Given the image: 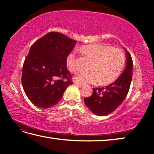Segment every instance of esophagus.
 <instances>
[{"instance_id": "34e87169", "label": "esophagus", "mask_w": 154, "mask_h": 154, "mask_svg": "<svg viewBox=\"0 0 154 154\" xmlns=\"http://www.w3.org/2000/svg\"><path fill=\"white\" fill-rule=\"evenodd\" d=\"M76 85L77 86H79L80 87H84V85L83 84H81V83H76Z\"/></svg>"}]
</instances>
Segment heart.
Segmentation results:
<instances>
[{"instance_id": "1", "label": "heart", "mask_w": 154, "mask_h": 154, "mask_svg": "<svg viewBox=\"0 0 154 154\" xmlns=\"http://www.w3.org/2000/svg\"><path fill=\"white\" fill-rule=\"evenodd\" d=\"M81 51L87 57L94 61L90 69V73H81L75 78V81L81 84L98 83L108 85L114 82L122 73L126 63V56L122 50L113 48L110 45L94 44L85 45ZM66 65L70 72L77 73L79 71L74 53L66 58Z\"/></svg>"}]
</instances>
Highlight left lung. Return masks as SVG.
Returning a JSON list of instances; mask_svg holds the SVG:
<instances>
[{"label":"left lung","mask_w":154,"mask_h":154,"mask_svg":"<svg viewBox=\"0 0 154 154\" xmlns=\"http://www.w3.org/2000/svg\"><path fill=\"white\" fill-rule=\"evenodd\" d=\"M126 50V68L120 76L109 85L93 88L92 95L84 99L91 112L97 116H106L119 107L126 97L132 79L133 61L131 55Z\"/></svg>","instance_id":"left-lung-1"}]
</instances>
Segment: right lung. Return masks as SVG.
<instances>
[{"instance_id":"1","label":"right lung","mask_w":154,"mask_h":154,"mask_svg":"<svg viewBox=\"0 0 154 154\" xmlns=\"http://www.w3.org/2000/svg\"><path fill=\"white\" fill-rule=\"evenodd\" d=\"M75 44L64 34L51 32L32 45L23 64L22 83L34 105L42 109L54 106L73 84L66 58Z\"/></svg>"}]
</instances>
